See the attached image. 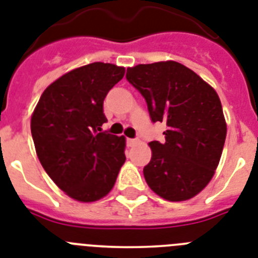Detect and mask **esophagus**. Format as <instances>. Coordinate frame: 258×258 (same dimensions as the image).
<instances>
[{
	"label": "esophagus",
	"instance_id": "esophagus-1",
	"mask_svg": "<svg viewBox=\"0 0 258 258\" xmlns=\"http://www.w3.org/2000/svg\"><path fill=\"white\" fill-rule=\"evenodd\" d=\"M126 144L127 146H134V145L137 144V140H136V138H127Z\"/></svg>",
	"mask_w": 258,
	"mask_h": 258
}]
</instances>
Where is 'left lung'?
Segmentation results:
<instances>
[{"instance_id":"left-lung-1","label":"left lung","mask_w":258,"mask_h":258,"mask_svg":"<svg viewBox=\"0 0 258 258\" xmlns=\"http://www.w3.org/2000/svg\"><path fill=\"white\" fill-rule=\"evenodd\" d=\"M126 80L144 96L153 122H166L165 142H150L144 176L170 202L191 199L212 179L224 148L227 124L218 93L178 61L127 68Z\"/></svg>"}]
</instances>
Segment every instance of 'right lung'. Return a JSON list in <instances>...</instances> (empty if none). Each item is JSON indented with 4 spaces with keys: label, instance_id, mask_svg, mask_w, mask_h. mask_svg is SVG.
I'll return each mask as SVG.
<instances>
[{
    "label": "right lung",
    "instance_id": "add662e5",
    "mask_svg": "<svg viewBox=\"0 0 258 258\" xmlns=\"http://www.w3.org/2000/svg\"><path fill=\"white\" fill-rule=\"evenodd\" d=\"M125 68L96 61L67 72L44 89L31 116V136L43 169L61 191L95 202L114 186L125 137L101 132L103 104Z\"/></svg>",
    "mask_w": 258,
    "mask_h": 258
}]
</instances>
